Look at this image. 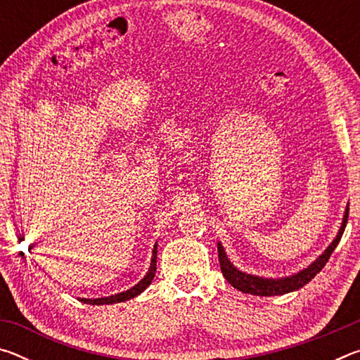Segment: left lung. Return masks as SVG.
Returning a JSON list of instances; mask_svg holds the SVG:
<instances>
[{
	"mask_svg": "<svg viewBox=\"0 0 360 360\" xmlns=\"http://www.w3.org/2000/svg\"><path fill=\"white\" fill-rule=\"evenodd\" d=\"M348 214H349V203L346 205L343 221H341L340 230L337 236H335L333 241L327 246V249L322 252L318 259L311 262L307 268L294 273L290 276H283V278H264L257 275H251V273L241 271L231 264L230 259L227 257V252H225L224 246L221 243H217V252H219V264H221V270L225 279L233 285L235 289H238L245 294L251 295H260V297H271V295H284L289 294V292L298 290L303 288L304 284H308L311 279L318 275V273L324 268V265L330 259L332 252L335 248L338 246V243L343 236V231L346 229V222H348Z\"/></svg>",
	"mask_w": 360,
	"mask_h": 360,
	"instance_id": "1",
	"label": "left lung"
}]
</instances>
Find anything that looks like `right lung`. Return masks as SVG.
<instances>
[{
    "label": "right lung",
    "instance_id": "right-lung-1",
    "mask_svg": "<svg viewBox=\"0 0 360 360\" xmlns=\"http://www.w3.org/2000/svg\"><path fill=\"white\" fill-rule=\"evenodd\" d=\"M155 270H157V243L154 245V249H152V259H150V265L149 270L146 273L144 278L139 281L138 284L133 285L129 290L119 292V294L109 295V297H100V298H79V300L89 304H112V303H120V302H127L130 298L138 297L141 292L149 288V284L152 283V279L155 276Z\"/></svg>",
    "mask_w": 360,
    "mask_h": 360
}]
</instances>
